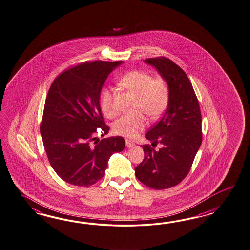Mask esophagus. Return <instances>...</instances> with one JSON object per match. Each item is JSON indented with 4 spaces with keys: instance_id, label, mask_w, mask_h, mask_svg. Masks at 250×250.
Wrapping results in <instances>:
<instances>
[{
    "instance_id": "34e87169",
    "label": "esophagus",
    "mask_w": 250,
    "mask_h": 250,
    "mask_svg": "<svg viewBox=\"0 0 250 250\" xmlns=\"http://www.w3.org/2000/svg\"><path fill=\"white\" fill-rule=\"evenodd\" d=\"M134 142L128 141V140H126V146H127V147H128V148H130V147H134Z\"/></svg>"
}]
</instances>
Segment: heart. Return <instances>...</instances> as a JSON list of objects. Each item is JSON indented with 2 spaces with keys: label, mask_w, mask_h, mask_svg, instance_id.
Masks as SVG:
<instances>
[{
  "label": "heart",
  "mask_w": 250,
  "mask_h": 250,
  "mask_svg": "<svg viewBox=\"0 0 250 250\" xmlns=\"http://www.w3.org/2000/svg\"><path fill=\"white\" fill-rule=\"evenodd\" d=\"M119 85L137 95L136 107L141 109L149 118L160 117L166 109L169 90L166 82L162 78L152 77L144 71H128L119 79ZM114 94L109 89L103 90L101 95V109L103 114L112 118L116 115L113 105ZM147 125V121L142 113L124 114L113 124L116 134L127 139H134Z\"/></svg>",
  "instance_id": "1"
}]
</instances>
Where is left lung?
<instances>
[{"instance_id":"1","label":"left lung","mask_w":250,"mask_h":250,"mask_svg":"<svg viewBox=\"0 0 250 250\" xmlns=\"http://www.w3.org/2000/svg\"><path fill=\"white\" fill-rule=\"evenodd\" d=\"M166 81L169 99L166 111L145 137L161 143L160 150L143 145L144 160L135 167L137 179L154 189L178 185L189 172L202 142L199 101L184 71L165 57L145 60Z\"/></svg>"}]
</instances>
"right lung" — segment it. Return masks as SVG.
Wrapping results in <instances>:
<instances>
[{
    "label": "right lung",
    "instance_id": "1",
    "mask_svg": "<svg viewBox=\"0 0 250 250\" xmlns=\"http://www.w3.org/2000/svg\"><path fill=\"white\" fill-rule=\"evenodd\" d=\"M122 62L81 63L61 73L51 84L40 130L51 166L69 184L93 185L103 179L110 156L125 147L119 136L92 144L98 128L108 134L101 92L108 75Z\"/></svg>",
    "mask_w": 250,
    "mask_h": 250
}]
</instances>
